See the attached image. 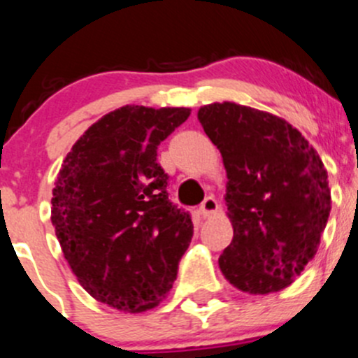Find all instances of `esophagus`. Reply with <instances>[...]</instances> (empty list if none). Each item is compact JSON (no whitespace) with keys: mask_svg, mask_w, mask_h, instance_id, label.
<instances>
[{"mask_svg":"<svg viewBox=\"0 0 358 358\" xmlns=\"http://www.w3.org/2000/svg\"><path fill=\"white\" fill-rule=\"evenodd\" d=\"M217 210H220V204H217V201L214 197L204 199V202H202L201 208H199V213L202 214V217L214 216V214H216Z\"/></svg>","mask_w":358,"mask_h":358,"instance_id":"34e87169","label":"esophagus"}]
</instances>
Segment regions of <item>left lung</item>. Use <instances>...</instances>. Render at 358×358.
Listing matches in <instances>:
<instances>
[{"instance_id": "8db88e82", "label": "left lung", "mask_w": 358, "mask_h": 358, "mask_svg": "<svg viewBox=\"0 0 358 358\" xmlns=\"http://www.w3.org/2000/svg\"><path fill=\"white\" fill-rule=\"evenodd\" d=\"M227 168L233 240L220 255L224 278L254 295L280 292L314 259L331 210L317 150L278 116L235 103L197 113Z\"/></svg>"}]
</instances>
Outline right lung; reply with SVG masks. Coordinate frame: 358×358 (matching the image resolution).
<instances>
[{
  "mask_svg": "<svg viewBox=\"0 0 358 358\" xmlns=\"http://www.w3.org/2000/svg\"><path fill=\"white\" fill-rule=\"evenodd\" d=\"M189 108L123 106L75 142L56 178L51 221L78 283L123 312L156 307L171 289L194 223L169 201L157 145Z\"/></svg>",
  "mask_w": 358,
  "mask_h": 358,
  "instance_id": "1",
  "label": "right lung"
}]
</instances>
